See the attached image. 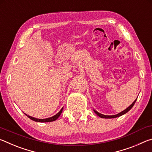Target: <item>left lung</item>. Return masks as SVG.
<instances>
[{
    "label": "left lung",
    "instance_id": "1",
    "mask_svg": "<svg viewBox=\"0 0 152 152\" xmlns=\"http://www.w3.org/2000/svg\"><path fill=\"white\" fill-rule=\"evenodd\" d=\"M136 101H137V99H136L135 101L133 102V103L131 104L130 106H129L127 108V109H125V110H123V111H121V112L119 113H118V114H117V115H105L101 114V113H99L98 111H96V110L94 109L93 110H94V112L98 115V116H99V117H101V118H104V119H112V118H116V117H120V116H121V115L125 114V113H127L129 111V110H130L131 109H132V108L133 107V105H134Z\"/></svg>",
    "mask_w": 152,
    "mask_h": 152
}]
</instances>
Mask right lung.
<instances>
[{
  "mask_svg": "<svg viewBox=\"0 0 152 152\" xmlns=\"http://www.w3.org/2000/svg\"><path fill=\"white\" fill-rule=\"evenodd\" d=\"M63 108H61V109L59 111L57 114L53 115V117H49L47 118V119H37V118H35V117H31L29 115H27V114H25L27 115V116L30 119H31L33 121H34L36 122H40V123H46V122H51V121H54L56 119H58V118L60 116V115L61 114V113H62V110H63Z\"/></svg>",
  "mask_w": 152,
  "mask_h": 152,
  "instance_id": "right-lung-1",
  "label": "right lung"
}]
</instances>
